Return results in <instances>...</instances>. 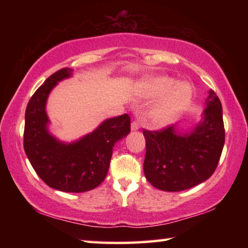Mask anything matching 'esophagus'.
<instances>
[{
  "mask_svg": "<svg viewBox=\"0 0 248 248\" xmlns=\"http://www.w3.org/2000/svg\"><path fill=\"white\" fill-rule=\"evenodd\" d=\"M139 128H140L139 121H138V120L132 121V124H131V130H132V131H137V130L139 129Z\"/></svg>",
  "mask_w": 248,
  "mask_h": 248,
  "instance_id": "34e87169",
  "label": "esophagus"
}]
</instances>
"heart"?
I'll use <instances>...</instances> for the list:
<instances>
[{
    "label": "heart",
    "mask_w": 248,
    "mask_h": 248,
    "mask_svg": "<svg viewBox=\"0 0 248 248\" xmlns=\"http://www.w3.org/2000/svg\"><path fill=\"white\" fill-rule=\"evenodd\" d=\"M142 97L159 98L150 109L151 120L157 125H166L182 114L192 97L189 83H178L174 78L155 77L145 79L140 86Z\"/></svg>",
    "instance_id": "b5f03b06"
}]
</instances>
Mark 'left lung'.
I'll use <instances>...</instances> for the list:
<instances>
[{
	"label": "left lung",
	"mask_w": 248,
	"mask_h": 248,
	"mask_svg": "<svg viewBox=\"0 0 248 248\" xmlns=\"http://www.w3.org/2000/svg\"><path fill=\"white\" fill-rule=\"evenodd\" d=\"M143 170L149 183L164 191L189 189L211 177L223 150L225 131L222 105L212 90L202 118L189 131L170 125L159 131L143 130Z\"/></svg>",
	"instance_id": "8db88e82"
}]
</instances>
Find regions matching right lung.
I'll return each instance as SVG.
<instances>
[{
  "mask_svg": "<svg viewBox=\"0 0 248 248\" xmlns=\"http://www.w3.org/2000/svg\"><path fill=\"white\" fill-rule=\"evenodd\" d=\"M72 73L69 68L57 71L31 96L25 114L24 149L32 169L49 187L84 192L94 189L106 177L116 142L130 132V117L124 114L106 119L71 143L58 140L49 132L46 105L53 87Z\"/></svg>",
  "mask_w": 248,
  "mask_h": 248,
  "instance_id": "right-lung-1",
  "label": "right lung"
}]
</instances>
